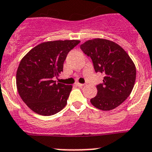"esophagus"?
<instances>
[{
    "mask_svg": "<svg viewBox=\"0 0 152 152\" xmlns=\"http://www.w3.org/2000/svg\"><path fill=\"white\" fill-rule=\"evenodd\" d=\"M76 86H79V87H83L84 86V84L79 83H76Z\"/></svg>",
    "mask_w": 152,
    "mask_h": 152,
    "instance_id": "1",
    "label": "esophagus"
}]
</instances>
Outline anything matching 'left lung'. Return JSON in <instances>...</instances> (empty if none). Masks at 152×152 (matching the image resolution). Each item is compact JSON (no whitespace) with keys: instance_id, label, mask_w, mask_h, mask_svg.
<instances>
[{"instance_id":"8db88e82","label":"left lung","mask_w":152,"mask_h":152,"mask_svg":"<svg viewBox=\"0 0 152 152\" xmlns=\"http://www.w3.org/2000/svg\"><path fill=\"white\" fill-rule=\"evenodd\" d=\"M80 48L92 59L95 71L105 75L103 83L96 86L97 95L91 99V103L100 110L115 109L132 91L136 78L134 63L123 48L109 39H89Z\"/></svg>"}]
</instances>
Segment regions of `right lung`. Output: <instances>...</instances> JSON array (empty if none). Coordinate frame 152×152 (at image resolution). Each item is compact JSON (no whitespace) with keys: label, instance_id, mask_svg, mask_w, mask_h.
Wrapping results in <instances>:
<instances>
[{"label":"right lung","instance_id":"1","mask_svg":"<svg viewBox=\"0 0 152 152\" xmlns=\"http://www.w3.org/2000/svg\"><path fill=\"white\" fill-rule=\"evenodd\" d=\"M80 40L44 42L30 50L23 57L16 75L20 98L34 113L52 115L67 103L72 86L58 83L53 77L63 71L67 54Z\"/></svg>","mask_w":152,"mask_h":152}]
</instances>
